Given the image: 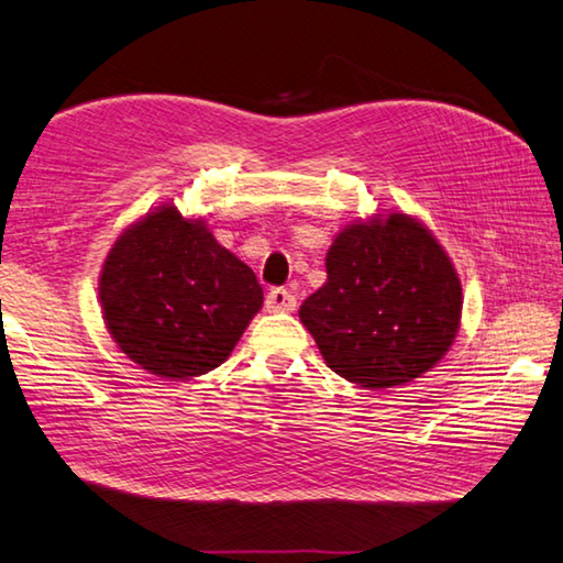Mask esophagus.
<instances>
[{"instance_id": "1", "label": "esophagus", "mask_w": 563, "mask_h": 563, "mask_svg": "<svg viewBox=\"0 0 563 563\" xmlns=\"http://www.w3.org/2000/svg\"><path fill=\"white\" fill-rule=\"evenodd\" d=\"M295 305H298V300L285 288H273L265 295V308H268V312H292Z\"/></svg>"}]
</instances>
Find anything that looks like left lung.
I'll list each match as a JSON object with an SVG mask.
<instances>
[{"label": "left lung", "instance_id": "1", "mask_svg": "<svg viewBox=\"0 0 563 563\" xmlns=\"http://www.w3.org/2000/svg\"><path fill=\"white\" fill-rule=\"evenodd\" d=\"M327 283L300 305L324 364L364 388L418 379L460 330L463 288L441 243L408 213H376L336 233Z\"/></svg>", "mask_w": 563, "mask_h": 563}]
</instances>
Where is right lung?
<instances>
[{
	"label": "right lung",
	"instance_id": "1",
	"mask_svg": "<svg viewBox=\"0 0 563 563\" xmlns=\"http://www.w3.org/2000/svg\"><path fill=\"white\" fill-rule=\"evenodd\" d=\"M100 308L112 342L150 374L172 382L229 360L263 308L255 273L175 203L120 233L100 271Z\"/></svg>",
	"mask_w": 563,
	"mask_h": 563
}]
</instances>
